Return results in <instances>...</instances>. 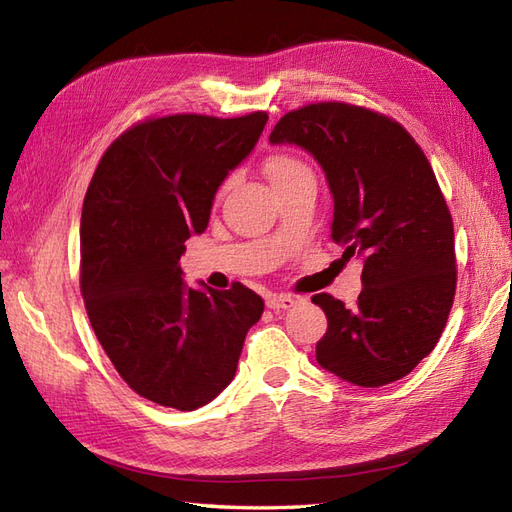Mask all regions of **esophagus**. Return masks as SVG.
I'll return each mask as SVG.
<instances>
[{"mask_svg": "<svg viewBox=\"0 0 512 512\" xmlns=\"http://www.w3.org/2000/svg\"><path fill=\"white\" fill-rule=\"evenodd\" d=\"M266 305L272 311H285V309H292L296 305V298L294 296H287V294H279V296H270L266 300Z\"/></svg>", "mask_w": 512, "mask_h": 512, "instance_id": "1", "label": "esophagus"}]
</instances>
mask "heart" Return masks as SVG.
<instances>
[{"label":"heart","mask_w":512,"mask_h":512,"mask_svg":"<svg viewBox=\"0 0 512 512\" xmlns=\"http://www.w3.org/2000/svg\"><path fill=\"white\" fill-rule=\"evenodd\" d=\"M266 173H268V179L272 181V186H277V183H281L285 179H292L296 175L309 173V168L303 162H298L296 157L277 155V157H272V160L268 162Z\"/></svg>","instance_id":"obj_1"}]
</instances>
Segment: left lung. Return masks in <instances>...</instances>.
<instances>
[{
    "label": "left lung",
    "mask_w": 512,
    "mask_h": 512,
    "mask_svg": "<svg viewBox=\"0 0 512 512\" xmlns=\"http://www.w3.org/2000/svg\"><path fill=\"white\" fill-rule=\"evenodd\" d=\"M270 144H294L320 164L331 238L363 264L355 307L311 298L329 320L318 363L359 387L400 381L437 346L456 287L452 216L424 151L396 121L348 103L287 112Z\"/></svg>",
    "instance_id": "8db88e82"
}]
</instances>
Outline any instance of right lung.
I'll list each match as a JSON object with an SVG mask.
<instances>
[{
	"mask_svg": "<svg viewBox=\"0 0 512 512\" xmlns=\"http://www.w3.org/2000/svg\"><path fill=\"white\" fill-rule=\"evenodd\" d=\"M266 123V112L140 123L112 142L88 186L80 225L88 320L123 381L155 404L194 411L212 402L264 313V300L240 283L227 292L188 287L179 259Z\"/></svg>",
	"mask_w": 512,
	"mask_h": 512,
	"instance_id": "add662e5",
	"label": "right lung"
}]
</instances>
